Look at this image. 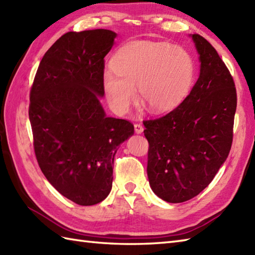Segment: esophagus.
Returning <instances> with one entry per match:
<instances>
[{"mask_svg": "<svg viewBox=\"0 0 255 255\" xmlns=\"http://www.w3.org/2000/svg\"><path fill=\"white\" fill-rule=\"evenodd\" d=\"M134 132H136L137 134H140V133H142V131H143V127L141 126V125L140 124H136L134 125Z\"/></svg>", "mask_w": 255, "mask_h": 255, "instance_id": "esophagus-1", "label": "esophagus"}]
</instances>
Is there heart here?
Masks as SVG:
<instances>
[{"label": "heart", "mask_w": 255, "mask_h": 255, "mask_svg": "<svg viewBox=\"0 0 255 255\" xmlns=\"http://www.w3.org/2000/svg\"><path fill=\"white\" fill-rule=\"evenodd\" d=\"M112 72L103 75L107 101L124 115L139 100L148 111L163 114L185 100L195 78V62L182 47L162 41L139 40L124 45L111 60Z\"/></svg>", "instance_id": "b5f03b06"}]
</instances>
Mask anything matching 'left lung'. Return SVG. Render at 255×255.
Masks as SVG:
<instances>
[{
    "instance_id": "8db88e82",
    "label": "left lung",
    "mask_w": 255,
    "mask_h": 255,
    "mask_svg": "<svg viewBox=\"0 0 255 255\" xmlns=\"http://www.w3.org/2000/svg\"><path fill=\"white\" fill-rule=\"evenodd\" d=\"M199 60L191 93L165 116L145 121L148 177L156 196L183 203L209 185L228 158L237 110L229 70L204 37L189 35Z\"/></svg>"
}]
</instances>
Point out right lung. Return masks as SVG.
Here are the masks:
<instances>
[{
	"instance_id": "obj_1",
	"label": "right lung",
	"mask_w": 255,
	"mask_h": 255,
	"mask_svg": "<svg viewBox=\"0 0 255 255\" xmlns=\"http://www.w3.org/2000/svg\"><path fill=\"white\" fill-rule=\"evenodd\" d=\"M117 37L108 29L69 31L42 57L30 90L29 122L44 175L64 197L81 206L111 193L118 145L133 125L108 117L104 58Z\"/></svg>"
}]
</instances>
